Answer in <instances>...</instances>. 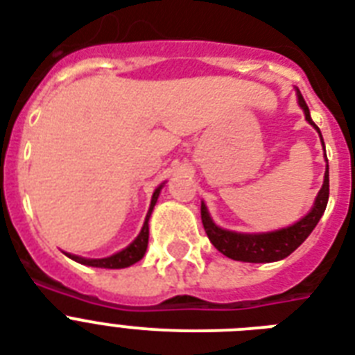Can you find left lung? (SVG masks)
Returning a JSON list of instances; mask_svg holds the SVG:
<instances>
[{
    "mask_svg": "<svg viewBox=\"0 0 355 355\" xmlns=\"http://www.w3.org/2000/svg\"><path fill=\"white\" fill-rule=\"evenodd\" d=\"M298 105L302 107L306 119L313 125L317 130L319 127L311 121L309 116V108L304 101L300 90H297ZM320 134V130H319ZM322 139V136H320ZM324 145V141H322ZM330 175H328V166H326L324 173V184L320 188L317 200H315L313 210L309 211L308 216L295 223L293 227L278 230V232L269 234H237L230 232V230H223V228L216 227V223L211 221L208 216L205 205H200V219H202V227L206 230V236L211 241V245L223 252L227 258L237 259V261H248V263H269V261H278V259L287 258L293 250H297L309 234L313 232V228L317 227V223L320 221V217L324 214L326 205H328V197H330Z\"/></svg>",
    "mask_w": 355,
    "mask_h": 355,
    "instance_id": "left-lung-1",
    "label": "left lung"
}]
</instances>
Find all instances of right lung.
Segmentation results:
<instances>
[{
    "label": "right lung",
    "instance_id": "obj_1",
    "mask_svg": "<svg viewBox=\"0 0 355 355\" xmlns=\"http://www.w3.org/2000/svg\"><path fill=\"white\" fill-rule=\"evenodd\" d=\"M160 188L155 189V193H153V200H150V208H149V214H147V219L144 223V228H141V232L139 236L134 239L130 245H128L125 250L121 252L114 254L110 258H103V259H85V258H79V256H73V254H68L69 258L75 259V261H79L83 265H92V267H101V269H123V267H128V265H134L136 261L144 258L145 250H147V243H149V216L153 208L156 205V199H158V195H160Z\"/></svg>",
    "mask_w": 355,
    "mask_h": 355
}]
</instances>
